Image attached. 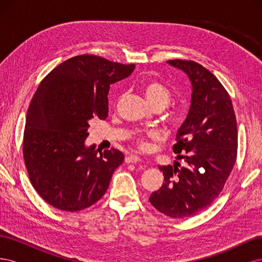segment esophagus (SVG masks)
Here are the masks:
<instances>
[{"label": "esophagus", "mask_w": 262, "mask_h": 262, "mask_svg": "<svg viewBox=\"0 0 262 262\" xmlns=\"http://www.w3.org/2000/svg\"><path fill=\"white\" fill-rule=\"evenodd\" d=\"M125 163H138V162H141V157L138 156V155H129L125 157Z\"/></svg>", "instance_id": "obj_1"}]
</instances>
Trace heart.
Wrapping results in <instances>:
<instances>
[{
    "label": "heart",
    "instance_id": "1",
    "mask_svg": "<svg viewBox=\"0 0 262 262\" xmlns=\"http://www.w3.org/2000/svg\"><path fill=\"white\" fill-rule=\"evenodd\" d=\"M142 92L148 104L154 106H162L165 108L169 104L171 99V92L164 83L158 80H148L143 85H142ZM156 133L153 131L146 132L145 134H140L137 138V142L140 146H146V139L147 138H155Z\"/></svg>",
    "mask_w": 262,
    "mask_h": 262
}]
</instances>
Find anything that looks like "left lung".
<instances>
[{
	"label": "left lung",
	"instance_id": "1",
	"mask_svg": "<svg viewBox=\"0 0 262 262\" xmlns=\"http://www.w3.org/2000/svg\"><path fill=\"white\" fill-rule=\"evenodd\" d=\"M167 63L192 86L191 105L172 146L186 164L160 166L165 181L148 200L165 215L185 219L209 207L223 190L236 162L237 122L231 97L209 70L193 61Z\"/></svg>",
	"mask_w": 262,
	"mask_h": 262
}]
</instances>
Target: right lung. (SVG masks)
Segmentation results:
<instances>
[{
    "mask_svg": "<svg viewBox=\"0 0 262 262\" xmlns=\"http://www.w3.org/2000/svg\"><path fill=\"white\" fill-rule=\"evenodd\" d=\"M134 68L83 54L62 62L39 84L27 112L23 153L31 185L52 207L81 211L107 191L124 156L116 148L98 153L86 146L87 130L92 119L107 118L110 85Z\"/></svg>",
    "mask_w": 262,
    "mask_h": 262,
    "instance_id": "add662e5",
    "label": "right lung"
}]
</instances>
